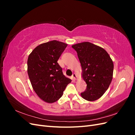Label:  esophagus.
Listing matches in <instances>:
<instances>
[{"label":"esophagus","mask_w":135,"mask_h":135,"mask_svg":"<svg viewBox=\"0 0 135 135\" xmlns=\"http://www.w3.org/2000/svg\"><path fill=\"white\" fill-rule=\"evenodd\" d=\"M71 76H72V78H73V79H74V80H77L78 79V77H77L76 75L75 74V73H74V74H73Z\"/></svg>","instance_id":"1"}]
</instances>
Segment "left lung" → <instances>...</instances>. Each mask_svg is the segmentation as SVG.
I'll return each mask as SVG.
<instances>
[{
	"instance_id": "1",
	"label": "left lung",
	"mask_w": 135,
	"mask_h": 135,
	"mask_svg": "<svg viewBox=\"0 0 135 135\" xmlns=\"http://www.w3.org/2000/svg\"><path fill=\"white\" fill-rule=\"evenodd\" d=\"M76 51L81 66V77L87 89L81 93L83 99L93 101L103 96L112 82L114 64L103 48L84 42L71 46Z\"/></svg>"
}]
</instances>
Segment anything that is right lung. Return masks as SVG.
<instances>
[{
	"label": "right lung",
	"instance_id": "right-lung-1",
	"mask_svg": "<svg viewBox=\"0 0 135 135\" xmlns=\"http://www.w3.org/2000/svg\"><path fill=\"white\" fill-rule=\"evenodd\" d=\"M68 44L52 40L39 44L27 59V73L34 91L40 99L54 103L62 97L71 80L63 74L57 62Z\"/></svg>",
	"mask_w": 135,
	"mask_h": 135
}]
</instances>
